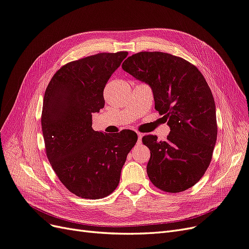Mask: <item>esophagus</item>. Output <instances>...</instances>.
Masks as SVG:
<instances>
[{"label":"esophagus","instance_id":"34e87169","mask_svg":"<svg viewBox=\"0 0 249 249\" xmlns=\"http://www.w3.org/2000/svg\"><path fill=\"white\" fill-rule=\"evenodd\" d=\"M137 135H138V143H140L141 142V138H142V134L141 133H137Z\"/></svg>","mask_w":249,"mask_h":249}]
</instances>
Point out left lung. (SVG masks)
<instances>
[{"mask_svg": "<svg viewBox=\"0 0 249 249\" xmlns=\"http://www.w3.org/2000/svg\"><path fill=\"white\" fill-rule=\"evenodd\" d=\"M123 70L152 87L155 109L170 126L167 140L142 138L150 150V182L169 193L189 189L205 175L217 139L215 102L206 79L187 60L162 52L134 54Z\"/></svg>", "mask_w": 249, "mask_h": 249, "instance_id": "1", "label": "left lung"}]
</instances>
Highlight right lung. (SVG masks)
<instances>
[{"instance_id": "obj_1", "label": "right lung", "mask_w": 249, "mask_h": 249, "mask_svg": "<svg viewBox=\"0 0 249 249\" xmlns=\"http://www.w3.org/2000/svg\"><path fill=\"white\" fill-rule=\"evenodd\" d=\"M127 52L100 53L69 62L53 76L43 96L41 127L46 153L58 178L74 195L108 196L116 189L137 134L108 135L92 129L104 108V88Z\"/></svg>"}]
</instances>
